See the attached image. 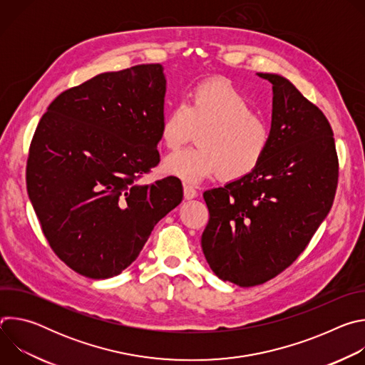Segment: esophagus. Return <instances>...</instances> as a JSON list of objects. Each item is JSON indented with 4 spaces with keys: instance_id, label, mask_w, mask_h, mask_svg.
I'll list each match as a JSON object with an SVG mask.
<instances>
[{
    "instance_id": "34e87169",
    "label": "esophagus",
    "mask_w": 365,
    "mask_h": 365,
    "mask_svg": "<svg viewBox=\"0 0 365 365\" xmlns=\"http://www.w3.org/2000/svg\"><path fill=\"white\" fill-rule=\"evenodd\" d=\"M196 195H197V192H196V189L193 186L183 185V196H185V199H193V197H196Z\"/></svg>"
}]
</instances>
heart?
<instances>
[{
    "instance_id": "1",
    "label": "heart",
    "mask_w": 365,
    "mask_h": 365,
    "mask_svg": "<svg viewBox=\"0 0 365 365\" xmlns=\"http://www.w3.org/2000/svg\"><path fill=\"white\" fill-rule=\"evenodd\" d=\"M195 131L197 147L176 151L163 162L166 173L187 183L217 175L222 180L244 178L262 163L272 143L269 120L227 79L195 85L186 103H175L163 117L160 140L176 150Z\"/></svg>"
}]
</instances>
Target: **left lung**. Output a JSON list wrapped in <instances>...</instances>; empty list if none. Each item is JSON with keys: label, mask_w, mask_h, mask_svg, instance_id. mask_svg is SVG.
Returning <instances> with one entry per match:
<instances>
[{"label": "left lung", "mask_w": 365, "mask_h": 365, "mask_svg": "<svg viewBox=\"0 0 365 365\" xmlns=\"http://www.w3.org/2000/svg\"><path fill=\"white\" fill-rule=\"evenodd\" d=\"M273 83L272 143L251 173L203 192L210 221L200 244L224 282L263 284L292 266L334 203L339 162L325 114L283 76Z\"/></svg>", "instance_id": "obj_1"}]
</instances>
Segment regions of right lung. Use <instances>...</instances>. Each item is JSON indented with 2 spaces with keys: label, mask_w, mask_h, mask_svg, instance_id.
Returning a JSON list of instances; mask_svg holds the SVG:
<instances>
[{
  "label": "right lung",
  "mask_w": 365,
  "mask_h": 365,
  "mask_svg": "<svg viewBox=\"0 0 365 365\" xmlns=\"http://www.w3.org/2000/svg\"><path fill=\"white\" fill-rule=\"evenodd\" d=\"M166 79L159 63L101 73L58 95L30 143L26 183L53 252L89 279L120 274L183 197L160 162Z\"/></svg>",
  "instance_id": "right-lung-1"
}]
</instances>
